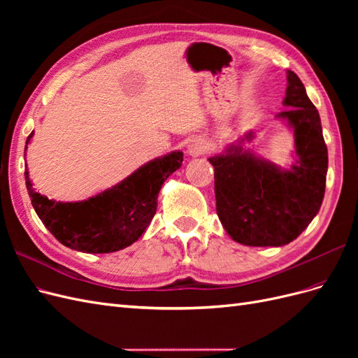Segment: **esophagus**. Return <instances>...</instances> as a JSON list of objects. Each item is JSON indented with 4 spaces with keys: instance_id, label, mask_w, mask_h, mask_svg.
I'll use <instances>...</instances> for the list:
<instances>
[{
    "instance_id": "esophagus-1",
    "label": "esophagus",
    "mask_w": 358,
    "mask_h": 358,
    "mask_svg": "<svg viewBox=\"0 0 358 358\" xmlns=\"http://www.w3.org/2000/svg\"><path fill=\"white\" fill-rule=\"evenodd\" d=\"M206 150V143L203 138H192L188 143V154L192 157H199Z\"/></svg>"
}]
</instances>
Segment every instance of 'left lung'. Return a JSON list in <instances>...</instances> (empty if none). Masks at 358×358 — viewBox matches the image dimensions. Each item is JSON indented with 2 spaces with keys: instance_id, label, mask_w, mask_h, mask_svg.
I'll use <instances>...</instances> for the list:
<instances>
[{
  "instance_id": "1",
  "label": "left lung",
  "mask_w": 358,
  "mask_h": 358,
  "mask_svg": "<svg viewBox=\"0 0 358 358\" xmlns=\"http://www.w3.org/2000/svg\"><path fill=\"white\" fill-rule=\"evenodd\" d=\"M284 106L276 115L294 133L296 159L289 169L246 149L254 133L209 158L215 169L216 213L233 241L246 246H284L320 212L329 167L320 113L294 71H287Z\"/></svg>"
}]
</instances>
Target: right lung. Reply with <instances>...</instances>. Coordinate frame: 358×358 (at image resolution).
<instances>
[{
  "instance_id": "1",
  "label": "right lung",
  "mask_w": 358,
  "mask_h": 358,
  "mask_svg": "<svg viewBox=\"0 0 358 358\" xmlns=\"http://www.w3.org/2000/svg\"><path fill=\"white\" fill-rule=\"evenodd\" d=\"M32 136L34 131L27 145ZM182 161L180 150L158 157L115 187L74 203L49 200L36 192L28 170L25 183L38 218L64 246L86 254H107L133 245L145 233L157 212L162 183Z\"/></svg>"
}]
</instances>
